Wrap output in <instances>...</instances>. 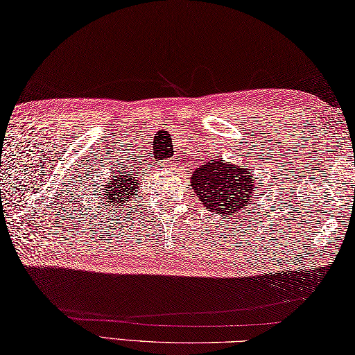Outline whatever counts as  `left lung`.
<instances>
[{
	"mask_svg": "<svg viewBox=\"0 0 355 355\" xmlns=\"http://www.w3.org/2000/svg\"><path fill=\"white\" fill-rule=\"evenodd\" d=\"M191 187L208 211L234 216L257 196V185L250 168L225 164L220 159L208 161L191 173Z\"/></svg>",
	"mask_w": 355,
	"mask_h": 355,
	"instance_id": "8db88e82",
	"label": "left lung"
}]
</instances>
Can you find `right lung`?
Returning a JSON list of instances; mask_svg holds the SVG:
<instances>
[{"label": "right lung", "mask_w": 355, "mask_h": 355, "mask_svg": "<svg viewBox=\"0 0 355 355\" xmlns=\"http://www.w3.org/2000/svg\"><path fill=\"white\" fill-rule=\"evenodd\" d=\"M133 170H116L112 173V176L107 179V182L103 185V198L104 204H107L113 209H128L133 204L135 194L139 190V178Z\"/></svg>", "instance_id": "obj_1"}]
</instances>
